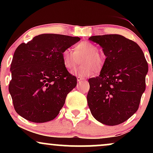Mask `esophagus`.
I'll use <instances>...</instances> for the list:
<instances>
[{"instance_id": "34e87169", "label": "esophagus", "mask_w": 153, "mask_h": 153, "mask_svg": "<svg viewBox=\"0 0 153 153\" xmlns=\"http://www.w3.org/2000/svg\"><path fill=\"white\" fill-rule=\"evenodd\" d=\"M77 80H78V82H80V81H82V80H85V78H82V77H80V76H78V78H77Z\"/></svg>"}]
</instances>
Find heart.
Returning a JSON list of instances; mask_svg holds the SVG:
<instances>
[{"label": "heart", "mask_w": 153, "mask_h": 153, "mask_svg": "<svg viewBox=\"0 0 153 153\" xmlns=\"http://www.w3.org/2000/svg\"><path fill=\"white\" fill-rule=\"evenodd\" d=\"M74 52L66 49L62 53V62L66 69H74L81 60V65L73 71V73L80 77H87L94 72L99 71L103 68L105 56L99 52V48L94 44L88 41L80 42L75 45Z\"/></svg>", "instance_id": "1"}]
</instances>
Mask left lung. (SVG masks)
I'll use <instances>...</instances> for the list:
<instances>
[{"label":"left lung","mask_w":153,"mask_h":153,"mask_svg":"<svg viewBox=\"0 0 153 153\" xmlns=\"http://www.w3.org/2000/svg\"><path fill=\"white\" fill-rule=\"evenodd\" d=\"M89 40L102 47L106 58L99 76L88 79V104L99 122L118 125L138 109L148 65L137 44L122 35L92 36Z\"/></svg>","instance_id":"1"}]
</instances>
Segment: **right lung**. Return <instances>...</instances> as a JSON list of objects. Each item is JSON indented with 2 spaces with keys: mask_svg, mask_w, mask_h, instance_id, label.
I'll use <instances>...</instances> for the list:
<instances>
[{
  "mask_svg": "<svg viewBox=\"0 0 153 153\" xmlns=\"http://www.w3.org/2000/svg\"><path fill=\"white\" fill-rule=\"evenodd\" d=\"M79 37L55 34L34 36L17 47L11 65L8 90L16 111L26 120H52L77 85L76 77L65 68L62 53Z\"/></svg>",
  "mask_w": 153,
  "mask_h": 153,
  "instance_id": "add662e5",
  "label": "right lung"
}]
</instances>
